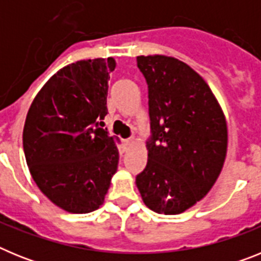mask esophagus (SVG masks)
Instances as JSON below:
<instances>
[{
  "mask_svg": "<svg viewBox=\"0 0 261 261\" xmlns=\"http://www.w3.org/2000/svg\"><path fill=\"white\" fill-rule=\"evenodd\" d=\"M124 145H125V146H129V145L132 144V140H124Z\"/></svg>",
  "mask_w": 261,
  "mask_h": 261,
  "instance_id": "1",
  "label": "esophagus"
}]
</instances>
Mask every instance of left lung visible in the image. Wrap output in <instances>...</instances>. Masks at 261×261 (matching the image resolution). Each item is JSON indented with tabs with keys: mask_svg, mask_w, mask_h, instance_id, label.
Instances as JSON below:
<instances>
[{
	"mask_svg": "<svg viewBox=\"0 0 261 261\" xmlns=\"http://www.w3.org/2000/svg\"><path fill=\"white\" fill-rule=\"evenodd\" d=\"M149 89L147 163L136 184L147 208L180 214L205 197L227 151L226 119L211 87L175 57L138 56Z\"/></svg>",
	"mask_w": 261,
	"mask_h": 261,
	"instance_id": "1",
	"label": "left lung"
}]
</instances>
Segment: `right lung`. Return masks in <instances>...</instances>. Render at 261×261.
<instances>
[{"label": "right lung", "mask_w": 261, "mask_h": 261, "mask_svg": "<svg viewBox=\"0 0 261 261\" xmlns=\"http://www.w3.org/2000/svg\"><path fill=\"white\" fill-rule=\"evenodd\" d=\"M116 62L81 60L60 69L35 96L23 128V150L39 190L69 213L103 204L119 150L103 121Z\"/></svg>", "instance_id": "add662e5"}]
</instances>
